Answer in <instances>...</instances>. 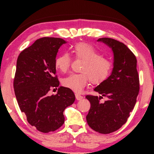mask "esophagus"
<instances>
[{
	"label": "esophagus",
	"instance_id": "34e87169",
	"mask_svg": "<svg viewBox=\"0 0 154 154\" xmlns=\"http://www.w3.org/2000/svg\"><path fill=\"white\" fill-rule=\"evenodd\" d=\"M75 98L77 100H81L83 99V97L79 94H75Z\"/></svg>",
	"mask_w": 154,
	"mask_h": 154
}]
</instances>
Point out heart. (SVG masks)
<instances>
[{"mask_svg":"<svg viewBox=\"0 0 154 154\" xmlns=\"http://www.w3.org/2000/svg\"><path fill=\"white\" fill-rule=\"evenodd\" d=\"M73 52L75 57L83 61L81 73H72L63 80L64 87L75 92H81L91 81L94 84L100 83L108 77L111 72V62L101 55L93 46L86 43H79L73 46ZM71 57L68 52H63L54 60V65L63 73L69 70Z\"/></svg>","mask_w":154,"mask_h":154,"instance_id":"heart-1","label":"heart"}]
</instances>
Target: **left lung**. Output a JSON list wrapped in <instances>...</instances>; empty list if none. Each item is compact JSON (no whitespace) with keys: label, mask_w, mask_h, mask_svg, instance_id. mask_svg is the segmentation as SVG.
I'll list each match as a JSON object with an SVG mask.
<instances>
[{"label":"left lung","mask_w":154,"mask_h":154,"mask_svg":"<svg viewBox=\"0 0 154 154\" xmlns=\"http://www.w3.org/2000/svg\"><path fill=\"white\" fill-rule=\"evenodd\" d=\"M97 41L112 50L113 67L111 75L94 88L101 95L85 97L91 104L86 120L94 131L109 134L126 123L136 104L140 83L136 57L125 44L109 38ZM102 96L107 98L104 103L100 102Z\"/></svg>","instance_id":"obj_1"}]
</instances>
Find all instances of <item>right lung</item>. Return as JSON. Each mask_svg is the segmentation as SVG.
Returning <instances> with one entry per match:
<instances>
[{
  "mask_svg": "<svg viewBox=\"0 0 154 154\" xmlns=\"http://www.w3.org/2000/svg\"><path fill=\"white\" fill-rule=\"evenodd\" d=\"M66 43L60 38L38 39L21 52L17 61L14 89L19 106L29 123L44 133L64 124V111L75 99L72 90L63 86L55 95L48 94L52 88L60 85L54 60L59 48Z\"/></svg>",
  "mask_w": 154,
  "mask_h": 154,
  "instance_id": "obj_1",
  "label": "right lung"
}]
</instances>
